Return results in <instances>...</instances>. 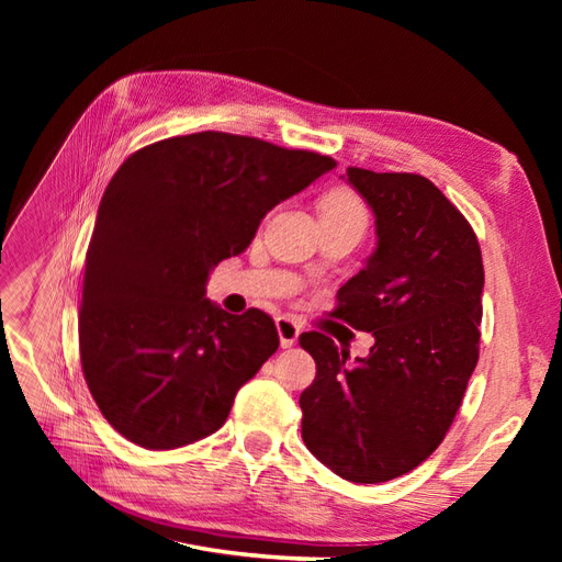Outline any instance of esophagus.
I'll return each instance as SVG.
<instances>
[{"instance_id":"esophagus-1","label":"esophagus","mask_w":562,"mask_h":562,"mask_svg":"<svg viewBox=\"0 0 562 562\" xmlns=\"http://www.w3.org/2000/svg\"><path fill=\"white\" fill-rule=\"evenodd\" d=\"M277 330H279V339H281L283 349H291L293 345H297V337L302 333L300 323L293 321V318H288V316L277 318Z\"/></svg>"}]
</instances>
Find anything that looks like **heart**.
<instances>
[{
  "label": "heart",
  "instance_id": "b5f03b06",
  "mask_svg": "<svg viewBox=\"0 0 562 562\" xmlns=\"http://www.w3.org/2000/svg\"><path fill=\"white\" fill-rule=\"evenodd\" d=\"M330 211H363L361 201L356 194L347 192V190H335L330 192L326 199L321 201V213H330Z\"/></svg>",
  "mask_w": 562,
  "mask_h": 562
}]
</instances>
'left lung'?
I'll return each instance as SVG.
<instances>
[{
  "label": "left lung",
  "instance_id": "left-lung-1",
  "mask_svg": "<svg viewBox=\"0 0 562 562\" xmlns=\"http://www.w3.org/2000/svg\"><path fill=\"white\" fill-rule=\"evenodd\" d=\"M375 215L378 246L337 291V318L372 333L349 363L323 333H302L316 380L302 391L304 446L351 483L413 471L446 438L479 363L483 258L467 217L415 173L347 168Z\"/></svg>",
  "mask_w": 562,
  "mask_h": 562
}]
</instances>
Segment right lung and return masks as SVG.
<instances>
[{
	"label": "right lung",
	"instance_id": "right-lung-1",
	"mask_svg": "<svg viewBox=\"0 0 562 562\" xmlns=\"http://www.w3.org/2000/svg\"><path fill=\"white\" fill-rule=\"evenodd\" d=\"M335 166L220 131L159 140L119 166L87 250L79 353L100 413L131 443L173 450L223 427L279 333L260 310L211 302V269Z\"/></svg>",
	"mask_w": 562,
	"mask_h": 562
}]
</instances>
